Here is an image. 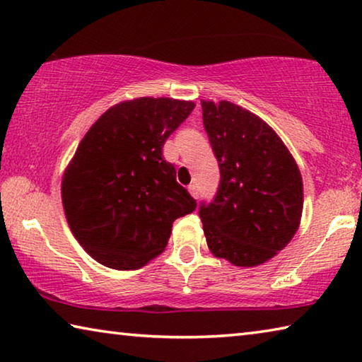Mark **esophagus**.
<instances>
[{"instance_id":"esophagus-1","label":"esophagus","mask_w":362,"mask_h":362,"mask_svg":"<svg viewBox=\"0 0 362 362\" xmlns=\"http://www.w3.org/2000/svg\"><path fill=\"white\" fill-rule=\"evenodd\" d=\"M188 192H189V194L193 196L194 199H198V187H196L194 183H193V185H189V187H188Z\"/></svg>"}]
</instances>
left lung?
<instances>
[{
    "instance_id": "obj_1",
    "label": "left lung",
    "mask_w": 362,
    "mask_h": 362,
    "mask_svg": "<svg viewBox=\"0 0 362 362\" xmlns=\"http://www.w3.org/2000/svg\"><path fill=\"white\" fill-rule=\"evenodd\" d=\"M204 129L220 168V185L203 204L207 247L235 267H257L283 250L303 211L296 159L265 121L228 100H201Z\"/></svg>"
}]
</instances>
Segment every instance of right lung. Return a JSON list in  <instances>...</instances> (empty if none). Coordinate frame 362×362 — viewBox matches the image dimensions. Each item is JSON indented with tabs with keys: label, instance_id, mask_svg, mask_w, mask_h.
Here are the masks:
<instances>
[{
	"label": "right lung",
	"instance_id": "1",
	"mask_svg": "<svg viewBox=\"0 0 362 362\" xmlns=\"http://www.w3.org/2000/svg\"><path fill=\"white\" fill-rule=\"evenodd\" d=\"M193 108L169 97L119 102L79 142L64 173L62 204L73 236L102 265L142 268L168 246L174 220L196 209L163 158Z\"/></svg>",
	"mask_w": 362,
	"mask_h": 362
}]
</instances>
